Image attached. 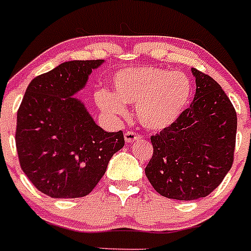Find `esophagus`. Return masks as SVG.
<instances>
[{
    "label": "esophagus",
    "instance_id": "obj_1",
    "mask_svg": "<svg viewBox=\"0 0 251 251\" xmlns=\"http://www.w3.org/2000/svg\"><path fill=\"white\" fill-rule=\"evenodd\" d=\"M141 138H142V135L135 134L134 132H126V134H124V139H126V142H127V143H132V142H134V141H139Z\"/></svg>",
    "mask_w": 251,
    "mask_h": 251
}]
</instances>
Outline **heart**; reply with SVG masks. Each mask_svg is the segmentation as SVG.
<instances>
[{
	"instance_id": "1",
	"label": "heart",
	"mask_w": 251,
	"mask_h": 251,
	"mask_svg": "<svg viewBox=\"0 0 251 251\" xmlns=\"http://www.w3.org/2000/svg\"><path fill=\"white\" fill-rule=\"evenodd\" d=\"M113 92L100 89L94 100L103 113L113 119L126 116V103L135 105L139 123L149 130L171 127L189 104L193 86L178 71L158 67L123 70L113 77Z\"/></svg>"
}]
</instances>
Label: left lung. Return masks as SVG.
<instances>
[{
  "label": "left lung",
  "mask_w": 251,
  "mask_h": 251,
  "mask_svg": "<svg viewBox=\"0 0 251 251\" xmlns=\"http://www.w3.org/2000/svg\"><path fill=\"white\" fill-rule=\"evenodd\" d=\"M194 100L178 121L151 135L153 157L146 176L160 195L195 201L210 194L230 171L236 113L222 87L192 68Z\"/></svg>",
  "instance_id": "obj_1"
}]
</instances>
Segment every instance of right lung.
<instances>
[{
	"instance_id": "obj_1",
	"label": "right lung",
	"mask_w": 251,
	"mask_h": 251,
	"mask_svg": "<svg viewBox=\"0 0 251 251\" xmlns=\"http://www.w3.org/2000/svg\"><path fill=\"white\" fill-rule=\"evenodd\" d=\"M103 63L63 62L27 87L17 112L16 147L22 171L48 197L88 195L123 148L122 130L104 132L75 97Z\"/></svg>"
}]
</instances>
